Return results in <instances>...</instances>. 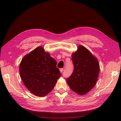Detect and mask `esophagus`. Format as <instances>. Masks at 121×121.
<instances>
[{
    "instance_id": "obj_1",
    "label": "esophagus",
    "mask_w": 121,
    "mask_h": 121,
    "mask_svg": "<svg viewBox=\"0 0 121 121\" xmlns=\"http://www.w3.org/2000/svg\"><path fill=\"white\" fill-rule=\"evenodd\" d=\"M63 69H63V68L60 69V72L61 73H62L63 71Z\"/></svg>"
}]
</instances>
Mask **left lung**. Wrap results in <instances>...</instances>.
I'll return each instance as SVG.
<instances>
[{
  "label": "left lung",
  "mask_w": 121,
  "mask_h": 121,
  "mask_svg": "<svg viewBox=\"0 0 121 121\" xmlns=\"http://www.w3.org/2000/svg\"><path fill=\"white\" fill-rule=\"evenodd\" d=\"M73 72L67 79L71 89L80 95L88 93L96 84L99 73V64L96 57L83 46L72 55Z\"/></svg>",
  "instance_id": "obj_1"
}]
</instances>
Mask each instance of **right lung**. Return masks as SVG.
I'll list each match as a JSON object with an SVG mask.
<instances>
[{"mask_svg":"<svg viewBox=\"0 0 121 121\" xmlns=\"http://www.w3.org/2000/svg\"><path fill=\"white\" fill-rule=\"evenodd\" d=\"M56 60L38 47L24 56L20 64V74L24 85L31 93L44 97L54 88L61 76Z\"/></svg>","mask_w":121,"mask_h":121,"instance_id":"1","label":"right lung"}]
</instances>
